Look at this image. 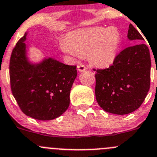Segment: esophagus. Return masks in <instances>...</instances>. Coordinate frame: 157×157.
<instances>
[{
  "mask_svg": "<svg viewBox=\"0 0 157 157\" xmlns=\"http://www.w3.org/2000/svg\"><path fill=\"white\" fill-rule=\"evenodd\" d=\"M86 69H87V67L83 65H80L77 66V70H78L80 72L84 71H86Z\"/></svg>",
  "mask_w": 157,
  "mask_h": 157,
  "instance_id": "34e87169",
  "label": "esophagus"
}]
</instances>
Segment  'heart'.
<instances>
[{"instance_id": "obj_1", "label": "heart", "mask_w": 157, "mask_h": 157, "mask_svg": "<svg viewBox=\"0 0 157 157\" xmlns=\"http://www.w3.org/2000/svg\"><path fill=\"white\" fill-rule=\"evenodd\" d=\"M120 43V32L115 28H89L67 34L66 40L62 41L59 47L73 57L88 56L92 65L106 67L116 60Z\"/></svg>"}]
</instances>
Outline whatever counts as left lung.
Returning <instances> with one entry per match:
<instances>
[{
    "label": "left lung",
    "mask_w": 157,
    "mask_h": 157,
    "mask_svg": "<svg viewBox=\"0 0 157 157\" xmlns=\"http://www.w3.org/2000/svg\"><path fill=\"white\" fill-rule=\"evenodd\" d=\"M127 37L136 44L122 51L113 65L95 74V98L108 113L118 115L137 110L150 90L151 61L142 36L129 25Z\"/></svg>",
    "instance_id": "8db88e82"
}]
</instances>
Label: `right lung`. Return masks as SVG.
<instances>
[{"instance_id":"add662e5","label":"right lung","mask_w":157,"mask_h":157,"mask_svg":"<svg viewBox=\"0 0 157 157\" xmlns=\"http://www.w3.org/2000/svg\"><path fill=\"white\" fill-rule=\"evenodd\" d=\"M28 32L18 41L10 62L11 90L27 116L51 120L63 114L70 105V92L77 77V66L52 57L33 62L28 56Z\"/></svg>"}]
</instances>
